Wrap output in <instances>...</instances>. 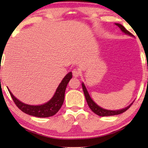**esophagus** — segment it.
Masks as SVG:
<instances>
[{"label": "esophagus", "instance_id": "1", "mask_svg": "<svg viewBox=\"0 0 148 148\" xmlns=\"http://www.w3.org/2000/svg\"><path fill=\"white\" fill-rule=\"evenodd\" d=\"M72 73H73V77H78L80 75L81 72L79 69H74L72 71Z\"/></svg>", "mask_w": 148, "mask_h": 148}]
</instances>
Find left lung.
<instances>
[{
    "mask_svg": "<svg viewBox=\"0 0 148 148\" xmlns=\"http://www.w3.org/2000/svg\"><path fill=\"white\" fill-rule=\"evenodd\" d=\"M115 25H116L117 26H118V27L121 29V31H122L123 32H124L125 34H127V35H129L131 36H133V34L130 33L128 30H127L126 29H125V28L123 27L121 24L115 23ZM82 88H83V91H84L85 97H86V101H87V102H88L89 107H90L91 110H92L93 112L95 113V114L98 115V116H114V115L120 114H121V113L125 112L127 110H128V109L130 108V106L133 104V103H131V104L129 105V106H127L125 108L121 109V110H106V109L101 108V107L99 106L98 105H97L96 103H95L94 101L92 100V99L90 98V95H89V94H88V90H87V89L86 88V86H85V85L84 84V83H82Z\"/></svg>",
    "mask_w": 148,
    "mask_h": 148,
    "instance_id": "1",
    "label": "left lung"
}]
</instances>
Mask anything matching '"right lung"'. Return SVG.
<instances>
[{"mask_svg": "<svg viewBox=\"0 0 148 148\" xmlns=\"http://www.w3.org/2000/svg\"><path fill=\"white\" fill-rule=\"evenodd\" d=\"M72 73H69L59 84V86L56 89L55 94L51 98V100L46 102V104L42 105L32 106V105L24 104V103L20 102L19 100H17L13 96V94L10 92L9 90V92L16 106L23 112L34 116L40 117V118L52 116L55 114L61 108L64 102V92H65L66 86H67L71 79L72 78Z\"/></svg>", "mask_w": 148, "mask_h": 148, "instance_id": "1", "label": "right lung"}]
</instances>
